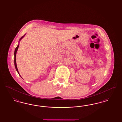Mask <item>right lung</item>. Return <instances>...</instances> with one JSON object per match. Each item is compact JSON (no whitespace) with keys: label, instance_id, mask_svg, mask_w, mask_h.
<instances>
[{"label":"right lung","instance_id":"1","mask_svg":"<svg viewBox=\"0 0 122 122\" xmlns=\"http://www.w3.org/2000/svg\"><path fill=\"white\" fill-rule=\"evenodd\" d=\"M24 36H22V37H21V38L20 39V40H21V39ZM19 45H18L17 46V47H16L15 49V52H14V56H15L14 62H15V69H16V70H17V72L18 73L19 75L20 76V74H19V71H18V70L17 67V65H16V52H17V51L18 48V47H19Z\"/></svg>","mask_w":122,"mask_h":122}]
</instances>
